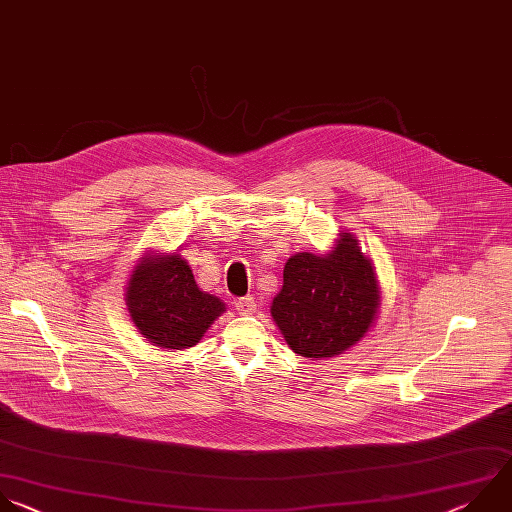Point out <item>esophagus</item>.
Masks as SVG:
<instances>
[{
	"label": "esophagus",
	"instance_id": "34e87169",
	"mask_svg": "<svg viewBox=\"0 0 512 512\" xmlns=\"http://www.w3.org/2000/svg\"><path fill=\"white\" fill-rule=\"evenodd\" d=\"M235 307H237V311H239L241 315H249V313H255L257 301H255L253 295H245V297H239V299L235 301Z\"/></svg>",
	"mask_w": 512,
	"mask_h": 512
}]
</instances>
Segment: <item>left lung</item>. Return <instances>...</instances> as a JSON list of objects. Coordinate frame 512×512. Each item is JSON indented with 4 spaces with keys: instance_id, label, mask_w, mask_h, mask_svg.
Segmentation results:
<instances>
[{
    "instance_id": "1",
    "label": "left lung",
    "mask_w": 512,
    "mask_h": 512,
    "mask_svg": "<svg viewBox=\"0 0 512 512\" xmlns=\"http://www.w3.org/2000/svg\"><path fill=\"white\" fill-rule=\"evenodd\" d=\"M380 291L370 259L350 233L331 253L287 259L271 315L287 346L303 358H331L352 348L374 323Z\"/></svg>"
}]
</instances>
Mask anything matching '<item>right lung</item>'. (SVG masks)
I'll return each instance as SVG.
<instances>
[{"mask_svg": "<svg viewBox=\"0 0 512 512\" xmlns=\"http://www.w3.org/2000/svg\"><path fill=\"white\" fill-rule=\"evenodd\" d=\"M126 305L138 331L152 346H197L225 303L201 291L187 261L173 253L144 259L130 277Z\"/></svg>", "mask_w": 512, "mask_h": 512, "instance_id": "obj_1", "label": "right lung"}]
</instances>
